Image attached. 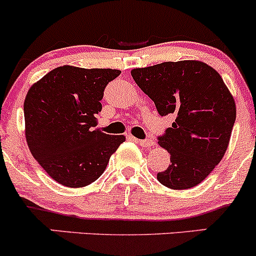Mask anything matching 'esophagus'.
<instances>
[{
	"mask_svg": "<svg viewBox=\"0 0 256 256\" xmlns=\"http://www.w3.org/2000/svg\"><path fill=\"white\" fill-rule=\"evenodd\" d=\"M136 140L139 146H143V148H149V146H154V142L150 140V139H136Z\"/></svg>",
	"mask_w": 256,
	"mask_h": 256,
	"instance_id": "esophagus-1",
	"label": "esophagus"
}]
</instances>
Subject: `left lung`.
Returning a JSON list of instances; mask_svg holds the SVG:
<instances>
[{"label":"left lung","mask_w":256,"mask_h":256,"mask_svg":"<svg viewBox=\"0 0 256 256\" xmlns=\"http://www.w3.org/2000/svg\"><path fill=\"white\" fill-rule=\"evenodd\" d=\"M132 76L160 116H175L158 138L171 162L158 174L159 182L172 190L201 184L224 156L236 122V102L223 78L197 60L133 69Z\"/></svg>","instance_id":"obj_1"}]
</instances>
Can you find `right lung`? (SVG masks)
I'll list each match as a JSON object with an SVG mask.
<instances>
[{"label": "right lung", "instance_id": "obj_1", "mask_svg": "<svg viewBox=\"0 0 256 256\" xmlns=\"http://www.w3.org/2000/svg\"><path fill=\"white\" fill-rule=\"evenodd\" d=\"M120 74L114 69L64 65L28 90L27 144L38 164L60 185L74 188L96 181L126 140L124 136H110L94 128L104 88Z\"/></svg>", "mask_w": 256, "mask_h": 256}]
</instances>
